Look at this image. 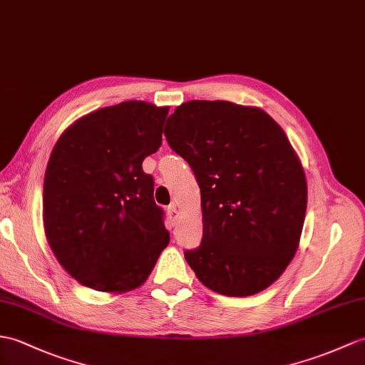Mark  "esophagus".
Listing matches in <instances>:
<instances>
[{"label": "esophagus", "mask_w": 365, "mask_h": 365, "mask_svg": "<svg viewBox=\"0 0 365 365\" xmlns=\"http://www.w3.org/2000/svg\"><path fill=\"white\" fill-rule=\"evenodd\" d=\"M168 216H169V219H171L173 224H175L177 219H179V211H177V207L174 205V203L168 207Z\"/></svg>", "instance_id": "34e87169"}]
</instances>
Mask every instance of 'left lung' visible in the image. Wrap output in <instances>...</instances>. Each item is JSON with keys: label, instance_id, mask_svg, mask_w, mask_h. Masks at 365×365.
<instances>
[{"label": "left lung", "instance_id": "8db88e82", "mask_svg": "<svg viewBox=\"0 0 365 365\" xmlns=\"http://www.w3.org/2000/svg\"><path fill=\"white\" fill-rule=\"evenodd\" d=\"M165 137L200 186L203 236L185 258L217 294L247 297L283 274L297 250L308 186L289 140L261 108L190 101Z\"/></svg>", "mask_w": 365, "mask_h": 365}]
</instances>
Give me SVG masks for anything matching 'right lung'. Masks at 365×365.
Wrapping results in <instances>:
<instances>
[{"instance_id": "right-lung-1", "label": "right lung", "mask_w": 365, "mask_h": 365, "mask_svg": "<svg viewBox=\"0 0 365 365\" xmlns=\"http://www.w3.org/2000/svg\"><path fill=\"white\" fill-rule=\"evenodd\" d=\"M168 107L125 101L82 116L51 152L43 183L48 242L83 286H141L169 242L143 160L162 146Z\"/></svg>"}]
</instances>
